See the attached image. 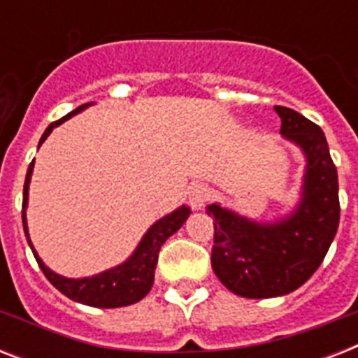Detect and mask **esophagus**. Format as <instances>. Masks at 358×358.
<instances>
[{
  "label": "esophagus",
  "mask_w": 358,
  "mask_h": 358,
  "mask_svg": "<svg viewBox=\"0 0 358 358\" xmlns=\"http://www.w3.org/2000/svg\"><path fill=\"white\" fill-rule=\"evenodd\" d=\"M210 201V187L206 184H193L189 187V204L193 210H201Z\"/></svg>",
  "instance_id": "1"
}]
</instances>
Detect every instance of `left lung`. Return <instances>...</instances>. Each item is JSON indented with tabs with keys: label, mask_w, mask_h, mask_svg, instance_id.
Wrapping results in <instances>:
<instances>
[{
	"label": "left lung",
	"mask_w": 358,
	"mask_h": 358,
	"mask_svg": "<svg viewBox=\"0 0 358 358\" xmlns=\"http://www.w3.org/2000/svg\"><path fill=\"white\" fill-rule=\"evenodd\" d=\"M280 134L305 150L303 201L277 224H258L208 206L213 217L212 267L236 295L267 299L294 292L316 273L340 223L338 173L322 128L294 109L275 106Z\"/></svg>",
	"instance_id": "8db88e82"
}]
</instances>
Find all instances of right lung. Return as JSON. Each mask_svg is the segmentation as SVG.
<instances>
[{
    "label": "right lung",
    "mask_w": 358,
    "mask_h": 358,
    "mask_svg": "<svg viewBox=\"0 0 358 358\" xmlns=\"http://www.w3.org/2000/svg\"><path fill=\"white\" fill-rule=\"evenodd\" d=\"M83 108H87V106H80V108H76L72 113H69L61 120H55V122L50 124L46 128V131L42 134L38 145L44 143V139L52 134V129L55 128V126H59L63 120L70 119L72 115H76ZM31 173H33V162H31L29 169H27V174H25L22 221H24L25 238L29 241V247L31 250H33V255H35L36 262H38V267H41L42 273L46 275L48 280H50L61 294L66 295L69 299L78 301V303H83V305L89 306H98V308H117V306L134 305V303L143 299V297L150 292L152 284H154V271H156L157 255H159L162 245L165 243V239H167L169 236H173L174 232L185 223V219L189 217V208H178L176 212H173L171 215H167V217L159 219L156 224H152L150 230L146 232L143 241H141L139 247H137V250L134 252V256H131L126 264H122V266L100 273L96 277L64 278L61 277V275H55L53 271H50V269L42 264V260L36 256L35 249H33V245H31L29 234H27V224H25V204H27V189H29Z\"/></svg>",
    "instance_id": "right-lung-1"
}]
</instances>
